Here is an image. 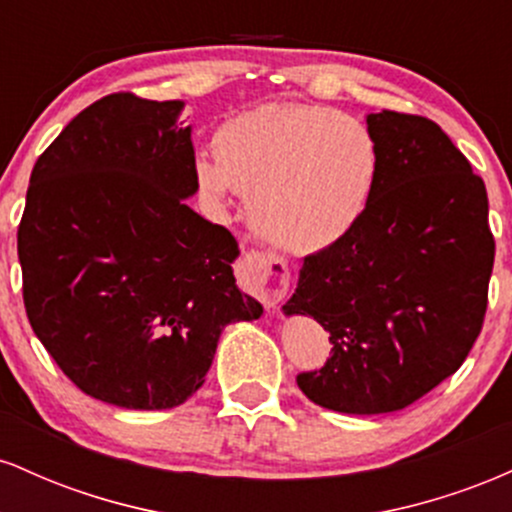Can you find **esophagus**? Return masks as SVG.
Returning a JSON list of instances; mask_svg holds the SVG:
<instances>
[{"label":"esophagus","instance_id":"1","mask_svg":"<svg viewBox=\"0 0 512 512\" xmlns=\"http://www.w3.org/2000/svg\"><path fill=\"white\" fill-rule=\"evenodd\" d=\"M238 281L245 291L255 293L267 308L284 301L291 284L289 264L264 252H248L238 267Z\"/></svg>","mask_w":512,"mask_h":512}]
</instances>
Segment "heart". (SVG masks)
<instances>
[{
	"label": "heart",
	"mask_w": 512,
	"mask_h": 512,
	"mask_svg": "<svg viewBox=\"0 0 512 512\" xmlns=\"http://www.w3.org/2000/svg\"><path fill=\"white\" fill-rule=\"evenodd\" d=\"M214 158H199V187L250 197V221L286 252H320L349 236L378 187V139L330 105L267 103L226 120Z\"/></svg>",
	"instance_id": "obj_1"
}]
</instances>
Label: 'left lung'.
<instances>
[{
  "label": "left lung",
  "instance_id": "left-lung-1",
  "mask_svg": "<svg viewBox=\"0 0 512 512\" xmlns=\"http://www.w3.org/2000/svg\"><path fill=\"white\" fill-rule=\"evenodd\" d=\"M378 187L349 236L303 260L284 315L330 332L332 354L301 373L310 402L342 414L409 407L462 366L486 313L493 243L484 180L436 122L366 115Z\"/></svg>",
  "mask_w": 512,
  "mask_h": 512
}]
</instances>
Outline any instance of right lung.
Segmentation results:
<instances>
[{
	"instance_id": "obj_1",
	"label": "right lung",
	"mask_w": 512,
	"mask_h": 512,
	"mask_svg": "<svg viewBox=\"0 0 512 512\" xmlns=\"http://www.w3.org/2000/svg\"><path fill=\"white\" fill-rule=\"evenodd\" d=\"M182 108L113 93L81 110L33 166L19 226L35 337L122 409L187 402L223 327L262 315L236 286V238L185 202L199 182Z\"/></svg>"
}]
</instances>
